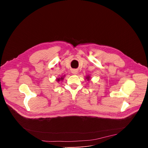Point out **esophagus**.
Listing matches in <instances>:
<instances>
[{
	"label": "esophagus",
	"instance_id": "34e87169",
	"mask_svg": "<svg viewBox=\"0 0 148 148\" xmlns=\"http://www.w3.org/2000/svg\"><path fill=\"white\" fill-rule=\"evenodd\" d=\"M71 72H72V73H73V74H75H75H77V73H78V71H77V70H73Z\"/></svg>",
	"mask_w": 148,
	"mask_h": 148
}]
</instances>
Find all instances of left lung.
<instances>
[{
    "instance_id": "1",
    "label": "left lung",
    "mask_w": 148,
    "mask_h": 148,
    "mask_svg": "<svg viewBox=\"0 0 148 148\" xmlns=\"http://www.w3.org/2000/svg\"><path fill=\"white\" fill-rule=\"evenodd\" d=\"M85 79H87V81H90V80H91V77L90 75H87V76H86Z\"/></svg>"
}]
</instances>
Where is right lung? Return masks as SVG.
I'll return each instance as SVG.
<instances>
[{"instance_id": "obj_1", "label": "right lung", "mask_w": 148, "mask_h": 148, "mask_svg": "<svg viewBox=\"0 0 148 148\" xmlns=\"http://www.w3.org/2000/svg\"><path fill=\"white\" fill-rule=\"evenodd\" d=\"M64 77H65V75H61V77H58V78H56V81L58 82L59 81H62L63 80V79L64 78Z\"/></svg>"}]
</instances>
